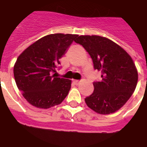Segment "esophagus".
Masks as SVG:
<instances>
[{
    "label": "esophagus",
    "mask_w": 147,
    "mask_h": 147,
    "mask_svg": "<svg viewBox=\"0 0 147 147\" xmlns=\"http://www.w3.org/2000/svg\"><path fill=\"white\" fill-rule=\"evenodd\" d=\"M74 84H79V83H80V81H78V80H75V81H74Z\"/></svg>",
    "instance_id": "34e87169"
}]
</instances>
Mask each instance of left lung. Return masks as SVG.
<instances>
[{
    "instance_id": "8db88e82",
    "label": "left lung",
    "mask_w": 147,
    "mask_h": 147,
    "mask_svg": "<svg viewBox=\"0 0 147 147\" xmlns=\"http://www.w3.org/2000/svg\"><path fill=\"white\" fill-rule=\"evenodd\" d=\"M75 42L83 46L102 73L93 83L94 92L84 98L87 106L100 114L114 113L124 106L136 89L138 72L132 59L121 46L107 37L82 35Z\"/></svg>"
}]
</instances>
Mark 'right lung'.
I'll list each match as a JSON object with an SVG mask.
<instances>
[{"mask_svg": "<svg viewBox=\"0 0 147 147\" xmlns=\"http://www.w3.org/2000/svg\"><path fill=\"white\" fill-rule=\"evenodd\" d=\"M78 37L54 34L41 37L20 54L14 66L19 90L32 106L48 109L60 104L68 95L71 81L56 78L59 59Z\"/></svg>", "mask_w": 147, "mask_h": 147, "instance_id": "obj_1", "label": "right lung"}]
</instances>
